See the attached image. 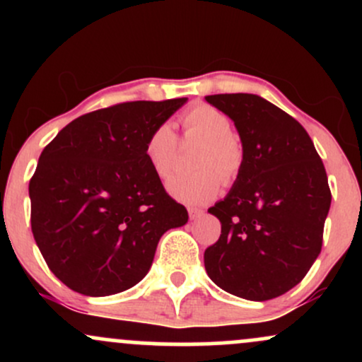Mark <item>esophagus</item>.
Segmentation results:
<instances>
[{
    "label": "esophagus",
    "mask_w": 362,
    "mask_h": 362,
    "mask_svg": "<svg viewBox=\"0 0 362 362\" xmlns=\"http://www.w3.org/2000/svg\"><path fill=\"white\" fill-rule=\"evenodd\" d=\"M202 214H204V211H202V209H197V207H189V218L190 219L201 218Z\"/></svg>",
    "instance_id": "34e87169"
}]
</instances>
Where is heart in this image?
<instances>
[{
  "label": "heart",
  "mask_w": 362,
  "mask_h": 362,
  "mask_svg": "<svg viewBox=\"0 0 362 362\" xmlns=\"http://www.w3.org/2000/svg\"><path fill=\"white\" fill-rule=\"evenodd\" d=\"M182 127L187 136L204 139L199 149L192 173H178L170 178L168 192L190 206H201L213 201L219 194L223 178L231 182L243 165V146L231 132V120L226 114L211 105H195L182 115ZM144 156L149 167L160 178L172 173L177 156V134L168 122L160 124L149 132L144 144Z\"/></svg>",
  "instance_id": "heart-1"
}]
</instances>
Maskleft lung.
<instances>
[{"instance_id": "left-lung-1", "label": "left lung", "mask_w": 362, "mask_h": 362, "mask_svg": "<svg viewBox=\"0 0 362 362\" xmlns=\"http://www.w3.org/2000/svg\"><path fill=\"white\" fill-rule=\"evenodd\" d=\"M235 122L243 165L223 201L207 213L221 235L204 252L216 286L250 301H267L300 284L322 250L332 194L305 127L252 93L207 95Z\"/></svg>"}]
</instances>
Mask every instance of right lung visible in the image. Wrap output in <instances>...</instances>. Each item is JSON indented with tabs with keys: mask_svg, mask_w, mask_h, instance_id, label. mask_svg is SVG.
<instances>
[{
	"mask_svg": "<svg viewBox=\"0 0 362 362\" xmlns=\"http://www.w3.org/2000/svg\"><path fill=\"white\" fill-rule=\"evenodd\" d=\"M187 102H126L57 132L28 184L35 243L54 276L85 296L122 293L146 276L165 231L187 209L149 167L144 144Z\"/></svg>",
	"mask_w": 362,
	"mask_h": 362,
	"instance_id": "add662e5",
	"label": "right lung"
}]
</instances>
